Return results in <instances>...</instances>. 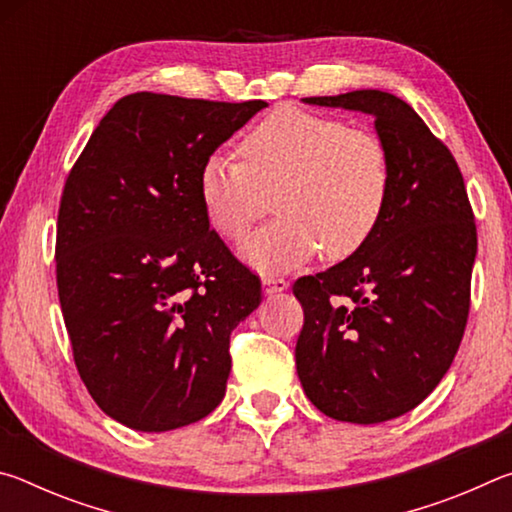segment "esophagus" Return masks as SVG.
I'll use <instances>...</instances> for the list:
<instances>
[{
	"instance_id": "obj_1",
	"label": "esophagus",
	"mask_w": 512,
	"mask_h": 512,
	"mask_svg": "<svg viewBox=\"0 0 512 512\" xmlns=\"http://www.w3.org/2000/svg\"><path fill=\"white\" fill-rule=\"evenodd\" d=\"M262 287L266 296H275V293H282L289 289V282L284 277H275V275H266L262 280Z\"/></svg>"
}]
</instances>
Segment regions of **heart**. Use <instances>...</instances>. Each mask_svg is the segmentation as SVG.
Listing matches in <instances>:
<instances>
[{"instance_id": "obj_1", "label": "heart", "mask_w": 512, "mask_h": 512, "mask_svg": "<svg viewBox=\"0 0 512 512\" xmlns=\"http://www.w3.org/2000/svg\"><path fill=\"white\" fill-rule=\"evenodd\" d=\"M244 162L212 153L198 171L207 221L241 241L268 210L241 257L262 273L291 271L320 248L327 259L357 253L377 230L391 192V167L375 135L300 108H277L241 142Z\"/></svg>"}]
</instances>
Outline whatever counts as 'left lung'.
Listing matches in <instances>:
<instances>
[{
  "label": "left lung",
  "instance_id": "obj_1",
  "mask_svg": "<svg viewBox=\"0 0 512 512\" xmlns=\"http://www.w3.org/2000/svg\"><path fill=\"white\" fill-rule=\"evenodd\" d=\"M302 103L375 119L391 192L357 253L293 284L305 309L300 384L334 420L400 418L440 384L465 332L476 225L463 176L447 146L395 94L354 90Z\"/></svg>",
  "mask_w": 512,
  "mask_h": 512
}]
</instances>
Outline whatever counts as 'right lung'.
I'll list each match as a JSON object with an SVG mask.
<instances>
[{
  "label": "right lung",
  "instance_id": "obj_1",
  "mask_svg": "<svg viewBox=\"0 0 512 512\" xmlns=\"http://www.w3.org/2000/svg\"><path fill=\"white\" fill-rule=\"evenodd\" d=\"M266 106L128 94L69 173L60 309L92 400L128 429L185 427L223 400L230 332L259 307L262 284L210 228L198 171Z\"/></svg>",
  "mask_w": 512,
  "mask_h": 512
}]
</instances>
